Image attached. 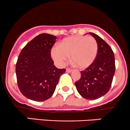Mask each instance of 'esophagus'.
I'll use <instances>...</instances> for the list:
<instances>
[{
  "instance_id": "34e87169",
  "label": "esophagus",
  "mask_w": 130,
  "mask_h": 130,
  "mask_svg": "<svg viewBox=\"0 0 130 130\" xmlns=\"http://www.w3.org/2000/svg\"><path fill=\"white\" fill-rule=\"evenodd\" d=\"M66 72H72V69H69V68H67V69H66Z\"/></svg>"
}]
</instances>
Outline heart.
I'll list each match as a JSON object with an SVG mask.
<instances>
[{"label":"heart","instance_id":"obj_1","mask_svg":"<svg viewBox=\"0 0 130 130\" xmlns=\"http://www.w3.org/2000/svg\"><path fill=\"white\" fill-rule=\"evenodd\" d=\"M98 52V44L91 37L77 36L62 39L59 46H55L51 50V55L55 62L63 66L70 56L72 64L78 69H85L95 61Z\"/></svg>","mask_w":130,"mask_h":130}]
</instances>
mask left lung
Wrapping results in <instances>:
<instances>
[{"instance_id": "1", "label": "left lung", "mask_w": 130, "mask_h": 130, "mask_svg": "<svg viewBox=\"0 0 130 130\" xmlns=\"http://www.w3.org/2000/svg\"><path fill=\"white\" fill-rule=\"evenodd\" d=\"M98 44V52L94 62L85 71L75 83L79 94L87 100H96L110 90L114 75V54L110 46L100 36L90 32Z\"/></svg>"}]
</instances>
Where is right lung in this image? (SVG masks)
<instances>
[{"instance_id": "add662e5", "label": "right lung", "mask_w": 130, "mask_h": 130, "mask_svg": "<svg viewBox=\"0 0 130 130\" xmlns=\"http://www.w3.org/2000/svg\"><path fill=\"white\" fill-rule=\"evenodd\" d=\"M57 39L41 34L22 49L16 64L17 82L24 96L35 101H45L53 95L65 69H58L51 58V49Z\"/></svg>"}]
</instances>
